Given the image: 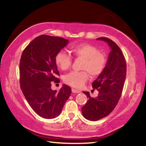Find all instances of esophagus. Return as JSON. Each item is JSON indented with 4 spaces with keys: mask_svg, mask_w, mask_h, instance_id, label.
I'll list each match as a JSON object with an SVG mask.
<instances>
[{
    "mask_svg": "<svg viewBox=\"0 0 146 146\" xmlns=\"http://www.w3.org/2000/svg\"><path fill=\"white\" fill-rule=\"evenodd\" d=\"M71 91H72V92L74 93H81L80 91L76 90H75V89H73V88H72V90H71Z\"/></svg>",
    "mask_w": 146,
    "mask_h": 146,
    "instance_id": "34e87169",
    "label": "esophagus"
}]
</instances>
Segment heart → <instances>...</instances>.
<instances>
[{
    "mask_svg": "<svg viewBox=\"0 0 146 146\" xmlns=\"http://www.w3.org/2000/svg\"><path fill=\"white\" fill-rule=\"evenodd\" d=\"M76 58L83 60L81 71H71L64 76V82L75 88H81L89 78L100 76L104 70L107 58L104 53L100 52L97 47L90 44H80L74 46L70 49ZM56 66L63 71L68 70L71 66V56L65 51H60L55 58Z\"/></svg>",
    "mask_w": 146,
    "mask_h": 146,
    "instance_id": "heart-1",
    "label": "heart"
}]
</instances>
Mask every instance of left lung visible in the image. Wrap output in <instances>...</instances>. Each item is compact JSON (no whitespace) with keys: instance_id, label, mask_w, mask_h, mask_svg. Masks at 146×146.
I'll list each match as a JSON object with an SVG mask.
<instances>
[{"instance_id":"obj_1","label":"left lung","mask_w":146,"mask_h":146,"mask_svg":"<svg viewBox=\"0 0 146 146\" xmlns=\"http://www.w3.org/2000/svg\"><path fill=\"white\" fill-rule=\"evenodd\" d=\"M97 39L108 42L111 51L104 70L92 83L94 90L98 91L97 97H91L89 92H83L89 99L82 108V115L91 121L104 118L114 110L122 95L126 76V62L117 44L106 37Z\"/></svg>"}]
</instances>
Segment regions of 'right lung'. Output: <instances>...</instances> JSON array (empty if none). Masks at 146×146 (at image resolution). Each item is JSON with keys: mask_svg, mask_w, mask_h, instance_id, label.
<instances>
[{"mask_svg": "<svg viewBox=\"0 0 146 146\" xmlns=\"http://www.w3.org/2000/svg\"><path fill=\"white\" fill-rule=\"evenodd\" d=\"M68 43L59 36L42 35L33 39L24 49L20 60V84L31 108L40 117H57L71 93L64 84L60 90H51V84L60 82L55 58Z\"/></svg>", "mask_w": 146, "mask_h": 146, "instance_id": "obj_1", "label": "right lung"}]
</instances>
